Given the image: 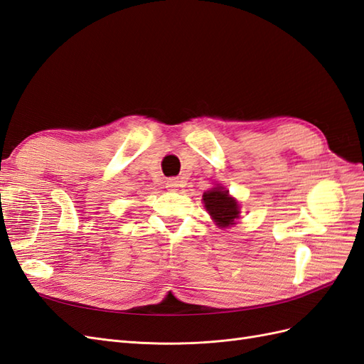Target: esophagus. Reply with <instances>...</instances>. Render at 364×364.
<instances>
[{
    "instance_id": "34e87169",
    "label": "esophagus",
    "mask_w": 364,
    "mask_h": 364,
    "mask_svg": "<svg viewBox=\"0 0 364 364\" xmlns=\"http://www.w3.org/2000/svg\"><path fill=\"white\" fill-rule=\"evenodd\" d=\"M165 185H167V188H168V190L174 191V190H178L179 186H181V181H179V179H176V178H171V179H168V181H167V183H165Z\"/></svg>"
}]
</instances>
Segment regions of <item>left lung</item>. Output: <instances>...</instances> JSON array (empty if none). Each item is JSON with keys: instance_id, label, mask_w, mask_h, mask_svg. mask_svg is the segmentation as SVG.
Masks as SVG:
<instances>
[{"instance_id": "8db88e82", "label": "left lung", "mask_w": 364, "mask_h": 364, "mask_svg": "<svg viewBox=\"0 0 364 364\" xmlns=\"http://www.w3.org/2000/svg\"><path fill=\"white\" fill-rule=\"evenodd\" d=\"M203 203L208 214L218 228H229L240 218V205L237 199L229 196L223 186H215L203 194Z\"/></svg>"}]
</instances>
